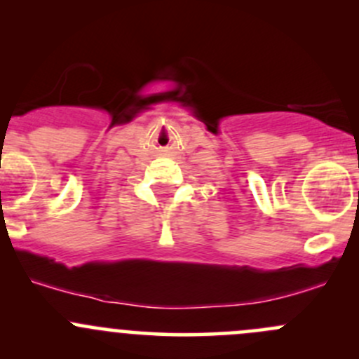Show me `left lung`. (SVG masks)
Here are the masks:
<instances>
[{"mask_svg":"<svg viewBox=\"0 0 359 359\" xmlns=\"http://www.w3.org/2000/svg\"><path fill=\"white\" fill-rule=\"evenodd\" d=\"M358 198H359V193H358Z\"/></svg>","mask_w":359,"mask_h":359,"instance_id":"left-lung-1","label":"left lung"}]
</instances>
